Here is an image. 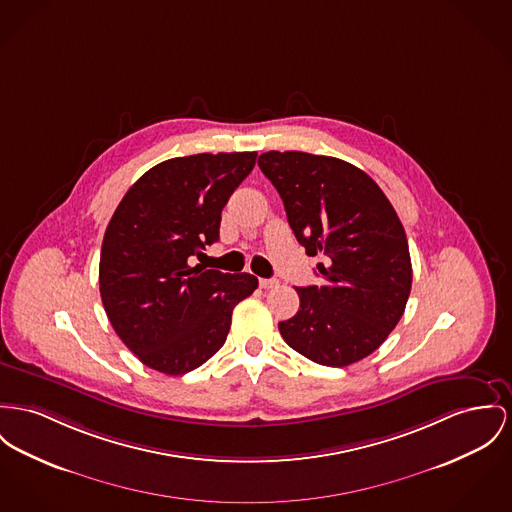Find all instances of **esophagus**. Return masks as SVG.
Listing matches in <instances>:
<instances>
[{
  "label": "esophagus",
  "instance_id": "esophagus-1",
  "mask_svg": "<svg viewBox=\"0 0 512 512\" xmlns=\"http://www.w3.org/2000/svg\"><path fill=\"white\" fill-rule=\"evenodd\" d=\"M279 285L277 279H260V287L262 289H275Z\"/></svg>",
  "mask_w": 512,
  "mask_h": 512
}]
</instances>
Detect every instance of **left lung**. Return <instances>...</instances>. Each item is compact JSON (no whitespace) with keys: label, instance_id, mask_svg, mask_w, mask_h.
<instances>
[{"label":"left lung","instance_id":"8db88e82","mask_svg":"<svg viewBox=\"0 0 512 512\" xmlns=\"http://www.w3.org/2000/svg\"><path fill=\"white\" fill-rule=\"evenodd\" d=\"M258 167L279 192L320 285L297 287L299 312L279 322L289 347L326 367L371 355L400 322L411 291L406 231L367 172L324 155L268 151Z\"/></svg>","mask_w":512,"mask_h":512}]
</instances>
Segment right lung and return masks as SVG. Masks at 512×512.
Masks as SVG:
<instances>
[{"label":"right lung","mask_w":512,"mask_h":512,"mask_svg":"<svg viewBox=\"0 0 512 512\" xmlns=\"http://www.w3.org/2000/svg\"><path fill=\"white\" fill-rule=\"evenodd\" d=\"M256 151L176 157L126 192L104 233L99 285L106 316L137 359L186 375L227 340L233 308L258 279L190 266L219 239L221 211L256 165Z\"/></svg>","instance_id":"1"}]
</instances>
